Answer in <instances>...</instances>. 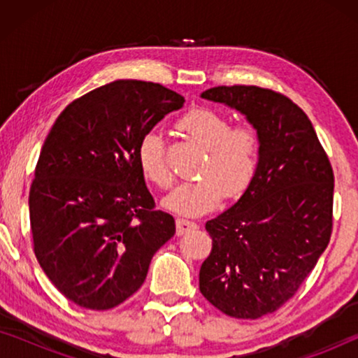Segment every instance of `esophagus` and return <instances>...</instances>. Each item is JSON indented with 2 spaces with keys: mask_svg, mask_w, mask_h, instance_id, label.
I'll return each instance as SVG.
<instances>
[{
  "mask_svg": "<svg viewBox=\"0 0 358 358\" xmlns=\"http://www.w3.org/2000/svg\"><path fill=\"white\" fill-rule=\"evenodd\" d=\"M197 228V223L195 222H190V220H185V218H178L176 220V231L180 236V234H185L189 231H192V229Z\"/></svg>",
  "mask_w": 358,
  "mask_h": 358,
  "instance_id": "34e87169",
  "label": "esophagus"
}]
</instances>
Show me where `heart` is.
I'll use <instances>...</instances> for the list:
<instances>
[{"label":"heart","instance_id":"b5f03b06","mask_svg":"<svg viewBox=\"0 0 358 358\" xmlns=\"http://www.w3.org/2000/svg\"><path fill=\"white\" fill-rule=\"evenodd\" d=\"M179 129L207 150L197 180L182 182L163 200L171 212L199 217L217 208L224 194L238 197L251 185L261 153V140L251 124L231 125L222 112L194 107L179 120ZM136 158L141 173L161 189L173 184L164 143L156 131L141 136Z\"/></svg>","mask_w":358,"mask_h":358}]
</instances>
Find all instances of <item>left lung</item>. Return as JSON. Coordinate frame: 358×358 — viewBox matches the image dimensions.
<instances>
[{
	"label": "left lung",
	"mask_w": 358,
	"mask_h": 358,
	"mask_svg": "<svg viewBox=\"0 0 358 358\" xmlns=\"http://www.w3.org/2000/svg\"><path fill=\"white\" fill-rule=\"evenodd\" d=\"M200 96L246 115L261 153L241 199L205 224L212 252L199 287L224 315L257 320L295 295L329 244L334 173L308 115L287 96L257 86Z\"/></svg>",
	"instance_id": "8db88e82"
}]
</instances>
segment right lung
<instances>
[{"label": "right lung", "instance_id": "right-lung-1", "mask_svg": "<svg viewBox=\"0 0 358 358\" xmlns=\"http://www.w3.org/2000/svg\"><path fill=\"white\" fill-rule=\"evenodd\" d=\"M184 102L158 83L117 80L68 104L43 141L29 192L34 252L78 306L124 303L174 236V218L155 210L136 150Z\"/></svg>", "mask_w": 358, "mask_h": 358}]
</instances>
